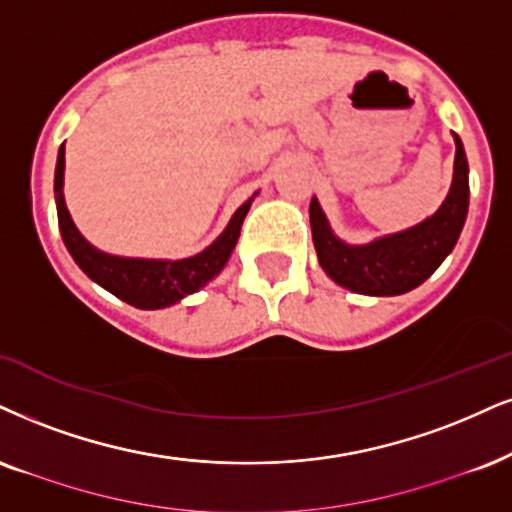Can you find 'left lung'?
Listing matches in <instances>:
<instances>
[{
	"instance_id": "8db88e82",
	"label": "left lung",
	"mask_w": 512,
	"mask_h": 512,
	"mask_svg": "<svg viewBox=\"0 0 512 512\" xmlns=\"http://www.w3.org/2000/svg\"><path fill=\"white\" fill-rule=\"evenodd\" d=\"M456 137V168L449 197L432 218L399 235L382 237L365 246L339 242L327 225L318 199H311L313 244L320 266L337 285L370 296H394L415 289L441 266L456 246L470 204L468 159Z\"/></svg>"
}]
</instances>
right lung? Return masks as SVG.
Here are the masks:
<instances>
[{
	"label": "right lung",
	"instance_id": "obj_1",
	"mask_svg": "<svg viewBox=\"0 0 512 512\" xmlns=\"http://www.w3.org/2000/svg\"><path fill=\"white\" fill-rule=\"evenodd\" d=\"M63 144L59 149L54 173V197L56 213H59V230L63 244L71 251L75 263L82 268V273L92 277L97 285L109 289L118 299L135 308H166L178 304L182 296L199 292L208 280H213L230 258L235 249L239 230H242L244 216L249 211L251 201L237 208L230 225L216 242L208 246L201 254L185 258V261H142V258H118L102 254L87 244V239L80 235L78 227L73 225L68 208L63 204Z\"/></svg>",
	"mask_w": 512,
	"mask_h": 512
}]
</instances>
